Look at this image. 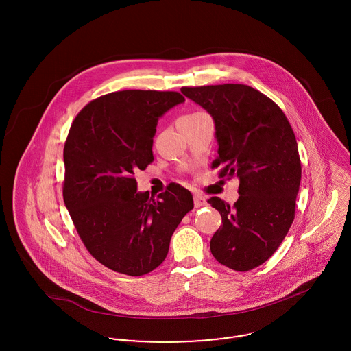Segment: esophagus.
Masks as SVG:
<instances>
[{
	"instance_id": "esophagus-1",
	"label": "esophagus",
	"mask_w": 351,
	"mask_h": 351,
	"mask_svg": "<svg viewBox=\"0 0 351 351\" xmlns=\"http://www.w3.org/2000/svg\"><path fill=\"white\" fill-rule=\"evenodd\" d=\"M193 201H195V208H201L206 205V199L202 196H195Z\"/></svg>"
}]
</instances>
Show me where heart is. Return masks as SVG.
Instances as JSON below:
<instances>
[{"instance_id":"heart-1","label":"heart","mask_w":351,"mask_h":351,"mask_svg":"<svg viewBox=\"0 0 351 351\" xmlns=\"http://www.w3.org/2000/svg\"><path fill=\"white\" fill-rule=\"evenodd\" d=\"M201 116H204V113H201V112H196V113H192V114H188V116H184L183 118H196V117H201Z\"/></svg>"}]
</instances>
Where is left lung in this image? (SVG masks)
Wrapping results in <instances>:
<instances>
[{"mask_svg":"<svg viewBox=\"0 0 351 351\" xmlns=\"http://www.w3.org/2000/svg\"><path fill=\"white\" fill-rule=\"evenodd\" d=\"M185 97L215 122L221 178L239 180L233 206L212 197L222 226L210 239L221 265L235 271L261 266L278 250L293 218L301 180L298 142L282 109L243 84L184 86Z\"/></svg>","mask_w":351,"mask_h":351,"instance_id":"obj_1","label":"left lung"}]
</instances>
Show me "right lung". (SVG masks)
Segmentation results:
<instances>
[{"label": "right lung", "mask_w": 351, "mask_h": 351, "mask_svg": "<svg viewBox=\"0 0 351 351\" xmlns=\"http://www.w3.org/2000/svg\"><path fill=\"white\" fill-rule=\"evenodd\" d=\"M184 101L178 92H113L89 102L69 129L64 204L85 247L113 271L141 276L162 265L193 209L183 186L169 185L154 199L133 178L154 160L159 118Z\"/></svg>", "instance_id": "add662e5"}]
</instances>
